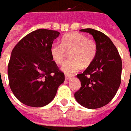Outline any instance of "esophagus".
Masks as SVG:
<instances>
[{
    "label": "esophagus",
    "mask_w": 131,
    "mask_h": 131,
    "mask_svg": "<svg viewBox=\"0 0 131 131\" xmlns=\"http://www.w3.org/2000/svg\"><path fill=\"white\" fill-rule=\"evenodd\" d=\"M72 76H71V75H68V74H66V75H65V79H71V78Z\"/></svg>",
    "instance_id": "obj_1"
}]
</instances>
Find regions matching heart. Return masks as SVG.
Here are the masks:
<instances>
[{
    "label": "heart",
    "instance_id": "obj_1",
    "mask_svg": "<svg viewBox=\"0 0 131 131\" xmlns=\"http://www.w3.org/2000/svg\"><path fill=\"white\" fill-rule=\"evenodd\" d=\"M70 52V59L63 64L62 71L71 74L79 71L84 66H86L94 60L96 54V43L79 32H71L63 37L61 45L52 44L50 47L52 59L56 64L64 62Z\"/></svg>",
    "mask_w": 131,
    "mask_h": 131
}]
</instances>
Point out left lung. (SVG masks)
Listing matches in <instances>:
<instances>
[{"label": "left lung", "mask_w": 131, "mask_h": 131, "mask_svg": "<svg viewBox=\"0 0 131 131\" xmlns=\"http://www.w3.org/2000/svg\"><path fill=\"white\" fill-rule=\"evenodd\" d=\"M80 31L93 36L96 54L88 68L83 73L77 74L81 88L75 92L74 96L84 107L100 108L113 100L119 89L122 60L115 45L104 33L93 29Z\"/></svg>", "instance_id": "obj_1"}]
</instances>
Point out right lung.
I'll return each instance as SVG.
<instances>
[{
  "instance_id": "obj_1",
  "label": "right lung",
  "mask_w": 131,
  "mask_h": 131,
  "mask_svg": "<svg viewBox=\"0 0 131 131\" xmlns=\"http://www.w3.org/2000/svg\"><path fill=\"white\" fill-rule=\"evenodd\" d=\"M60 35L57 31L39 29L26 35L11 52L8 66L9 86L14 96L29 107L49 104L65 75L52 59L50 47Z\"/></svg>"
}]
</instances>
